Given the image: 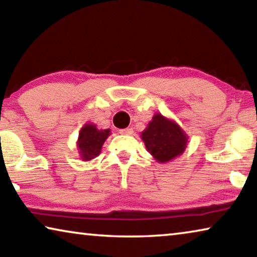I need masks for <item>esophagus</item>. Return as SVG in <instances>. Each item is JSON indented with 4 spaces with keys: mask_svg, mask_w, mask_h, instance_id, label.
<instances>
[{
    "mask_svg": "<svg viewBox=\"0 0 257 257\" xmlns=\"http://www.w3.org/2000/svg\"><path fill=\"white\" fill-rule=\"evenodd\" d=\"M118 133L121 134V135H132L134 133L133 128H124V129H120L118 130Z\"/></svg>",
    "mask_w": 257,
    "mask_h": 257,
    "instance_id": "1",
    "label": "esophagus"
}]
</instances>
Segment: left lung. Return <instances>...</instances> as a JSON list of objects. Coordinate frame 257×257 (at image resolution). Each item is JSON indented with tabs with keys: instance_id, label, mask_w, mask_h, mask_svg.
<instances>
[{
	"instance_id": "8db88e82",
	"label": "left lung",
	"mask_w": 257,
	"mask_h": 257,
	"mask_svg": "<svg viewBox=\"0 0 257 257\" xmlns=\"http://www.w3.org/2000/svg\"><path fill=\"white\" fill-rule=\"evenodd\" d=\"M148 152L157 160L165 164L181 156L186 150L188 136L172 118L156 113L148 127L141 133Z\"/></svg>"
}]
</instances>
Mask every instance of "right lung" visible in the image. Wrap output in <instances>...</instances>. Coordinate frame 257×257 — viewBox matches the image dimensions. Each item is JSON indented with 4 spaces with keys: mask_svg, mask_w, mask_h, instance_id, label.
I'll use <instances>...</instances> for the list:
<instances>
[{
    "mask_svg": "<svg viewBox=\"0 0 257 257\" xmlns=\"http://www.w3.org/2000/svg\"><path fill=\"white\" fill-rule=\"evenodd\" d=\"M109 135V129H98L95 124L91 122L84 124L79 130L77 140V150L80 159L84 162H89L100 155L102 145Z\"/></svg>",
    "mask_w": 257,
    "mask_h": 257,
    "instance_id": "obj_1",
    "label": "right lung"
}]
</instances>
